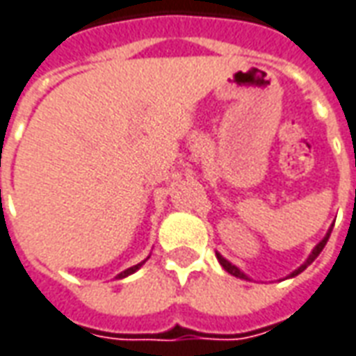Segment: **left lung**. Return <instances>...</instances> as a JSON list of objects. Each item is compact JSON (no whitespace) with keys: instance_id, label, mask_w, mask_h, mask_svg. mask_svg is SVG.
<instances>
[{"instance_id":"8db88e82","label":"left lung","mask_w":356,"mask_h":356,"mask_svg":"<svg viewBox=\"0 0 356 356\" xmlns=\"http://www.w3.org/2000/svg\"><path fill=\"white\" fill-rule=\"evenodd\" d=\"M330 234H332V230L327 232V236H326V238L322 239V241H320L318 245L314 247V251H312L311 257H309V259H307V263L301 264V266H299V268H297V270H295L293 274H291V276H297V274H301V272H303L305 268H307V266H309V264H311L312 261H314V259H316V257H318L320 251H322V249H324V245H326V241H327V238H330ZM216 259H218V263H220V264H222V266H224V270H226V272H230L232 276H236V278H243V280H247L245 274H243V272L239 270L238 266H234V264H232V263H228V261H226V259H224L222 254H218V253H216Z\"/></svg>"}]
</instances>
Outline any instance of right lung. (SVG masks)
I'll return each mask as SVG.
<instances>
[{
  "label": "right lung",
  "mask_w": 356,
  "mask_h": 356,
  "mask_svg": "<svg viewBox=\"0 0 356 356\" xmlns=\"http://www.w3.org/2000/svg\"><path fill=\"white\" fill-rule=\"evenodd\" d=\"M143 263H140V264H136V266H130V268H126L124 272H120V274H118L117 278H126V276H130V274H134V272L138 270V268H140V266H142Z\"/></svg>",
  "instance_id": "add662e5"
}]
</instances>
